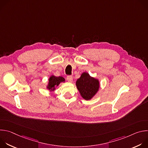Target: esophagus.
I'll use <instances>...</instances> for the list:
<instances>
[{
	"label": "esophagus",
	"mask_w": 148,
	"mask_h": 148,
	"mask_svg": "<svg viewBox=\"0 0 148 148\" xmlns=\"http://www.w3.org/2000/svg\"><path fill=\"white\" fill-rule=\"evenodd\" d=\"M67 80L70 82H73V77L71 75H68L67 77Z\"/></svg>",
	"instance_id": "obj_1"
}]
</instances>
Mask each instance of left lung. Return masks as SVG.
Wrapping results in <instances>:
<instances>
[{
	"label": "left lung",
	"instance_id": "left-lung-1",
	"mask_svg": "<svg viewBox=\"0 0 148 148\" xmlns=\"http://www.w3.org/2000/svg\"><path fill=\"white\" fill-rule=\"evenodd\" d=\"M76 86L81 96L84 99L90 100L99 90V82L98 79L91 77L88 73L84 72L77 80Z\"/></svg>",
	"mask_w": 148,
	"mask_h": 148
}]
</instances>
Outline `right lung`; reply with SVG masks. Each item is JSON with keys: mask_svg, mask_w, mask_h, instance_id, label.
<instances>
[{"mask_svg": "<svg viewBox=\"0 0 148 148\" xmlns=\"http://www.w3.org/2000/svg\"><path fill=\"white\" fill-rule=\"evenodd\" d=\"M64 81L65 79L62 77H56L54 75H52L49 79V83L47 88L50 91H53L56 90V87H57L61 82H64Z\"/></svg>", "mask_w": 148, "mask_h": 148, "instance_id": "add662e5", "label": "right lung"}]
</instances>
